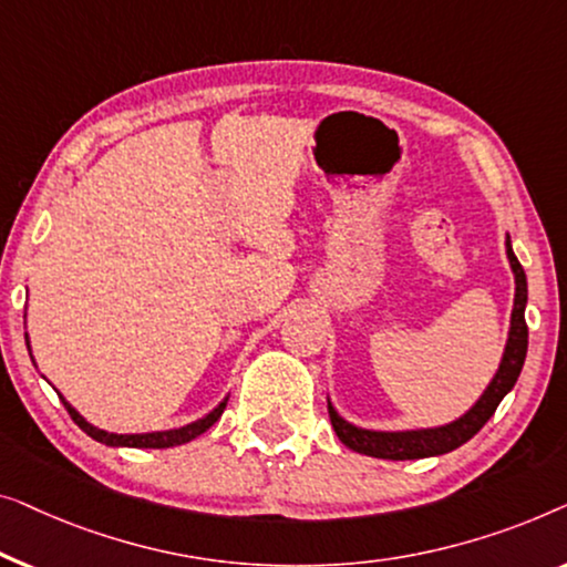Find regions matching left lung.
<instances>
[{
  "label": "left lung",
  "mask_w": 567,
  "mask_h": 567,
  "mask_svg": "<svg viewBox=\"0 0 567 567\" xmlns=\"http://www.w3.org/2000/svg\"><path fill=\"white\" fill-rule=\"evenodd\" d=\"M506 257L512 265L516 292H514V310H512V326H508V339L504 357L488 388L483 390V395L477 398L475 405H470V411L462 413L460 419L450 421L444 426L432 429H409V432H374V429H362L349 424L347 419L339 416V411L333 409L329 398V416L331 426L341 442L349 450L367 454V457H380V460H424L436 457V454H446L457 446L465 444L467 440L481 432L493 413H496L498 403L504 401V395L516 385L519 372L526 360V344H529V329L524 321V308H526V275L516 259L512 249V238L506 236Z\"/></svg>",
  "instance_id": "1"
}]
</instances>
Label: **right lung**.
<instances>
[{"instance_id": "right-lung-1", "label": "right lung", "mask_w": 567, "mask_h": 567, "mask_svg": "<svg viewBox=\"0 0 567 567\" xmlns=\"http://www.w3.org/2000/svg\"><path fill=\"white\" fill-rule=\"evenodd\" d=\"M25 341H28V333H25ZM28 347H30V341H28ZM55 393H59V390H55ZM59 398H61V403L66 405V411H69V416L74 419V424L82 429L84 434H90L92 440H97V442H102V444H107V446H135V450H166V446H177V444H187V442H193L195 436H200L203 432H207V429H210L215 421L220 419V413H223V409H226V403H228V395L223 398V401L215 405V409L210 411V413H205L203 419H197V421H193V424H187V426H179V429H169V432H148V434H113V432H105V429H97V426H92L90 421H86L82 413H79L74 405H71L66 398H63L61 393H59Z\"/></svg>"}]
</instances>
